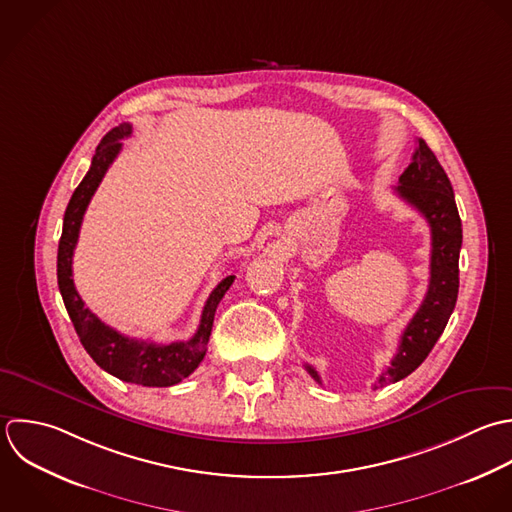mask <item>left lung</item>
Instances as JSON below:
<instances>
[{
  "label": "left lung",
  "instance_id": "left-lung-1",
  "mask_svg": "<svg viewBox=\"0 0 512 512\" xmlns=\"http://www.w3.org/2000/svg\"><path fill=\"white\" fill-rule=\"evenodd\" d=\"M397 195L413 205L431 227V279L427 295L401 335L399 351L391 367L379 375L373 389L387 387L411 375L431 353L443 335L459 295V253L463 227L455 203L453 185L425 139H417L413 163L399 177ZM321 385L319 373L305 365Z\"/></svg>",
  "mask_w": 512,
  "mask_h": 512
}]
</instances>
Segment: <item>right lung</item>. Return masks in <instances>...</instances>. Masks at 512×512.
<instances>
[{"mask_svg":"<svg viewBox=\"0 0 512 512\" xmlns=\"http://www.w3.org/2000/svg\"><path fill=\"white\" fill-rule=\"evenodd\" d=\"M129 135H131V123H121L101 139L91 159L89 171L85 173L83 181L77 185V189L73 191L67 203V209L63 215V231H61L59 249H57V285L83 349L103 371L133 385L171 387L181 383L185 377H189L203 361L213 319H215V309L223 299V295L227 293V289L233 285L235 275L225 277L211 291L201 313V323L189 341L159 345V343L129 339L117 333L115 329H111L109 325L101 323L85 307L71 279L73 249L77 245L83 213L95 189L99 187L103 175L107 173L109 165L121 151V145H123L121 139Z\"/></svg>","mask_w":512,"mask_h":512,"instance_id":"obj_1","label":"right lung"}]
</instances>
